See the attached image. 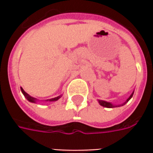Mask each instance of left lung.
Instances as JSON below:
<instances>
[{"label":"left lung","mask_w":153,"mask_h":153,"mask_svg":"<svg viewBox=\"0 0 153 153\" xmlns=\"http://www.w3.org/2000/svg\"><path fill=\"white\" fill-rule=\"evenodd\" d=\"M133 94H134V92H133L132 94H131V95H130L129 97L128 98V100H127L126 101L123 103V104L122 105H125V104H126V103L128 102V100H130L131 98H132ZM99 103H100V105H102V106H104V107H106V108H112V107H114V106H120V105H112L111 103L106 102V101H104V100H99Z\"/></svg>","instance_id":"1"}]
</instances>
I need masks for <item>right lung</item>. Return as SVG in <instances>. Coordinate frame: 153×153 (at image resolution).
<instances>
[{
    "label": "right lung",
    "instance_id": "right-lung-1",
    "mask_svg": "<svg viewBox=\"0 0 153 153\" xmlns=\"http://www.w3.org/2000/svg\"><path fill=\"white\" fill-rule=\"evenodd\" d=\"M21 91L23 93V94L26 97V99L30 101V102H32V103H36V98H33L31 96H30L28 94H27L26 92L22 88H21ZM61 97V96H58V97H55V98H53V99H49V100H48V101H56V100H58L59 98Z\"/></svg>",
    "mask_w": 153,
    "mask_h": 153
}]
</instances>
